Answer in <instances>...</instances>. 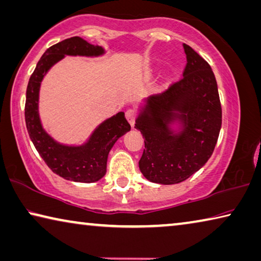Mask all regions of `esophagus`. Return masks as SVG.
Listing matches in <instances>:
<instances>
[{"mask_svg":"<svg viewBox=\"0 0 261 261\" xmlns=\"http://www.w3.org/2000/svg\"><path fill=\"white\" fill-rule=\"evenodd\" d=\"M125 117L127 121H129V123L131 124V126H134L136 118H137V113H136V110H134V109H127L125 111Z\"/></svg>","mask_w":261,"mask_h":261,"instance_id":"1","label":"esophagus"}]
</instances>
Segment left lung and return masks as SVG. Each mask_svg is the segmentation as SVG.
<instances>
[{"instance_id": "8db88e82", "label": "left lung", "mask_w": 261, "mask_h": 261, "mask_svg": "<svg viewBox=\"0 0 261 261\" xmlns=\"http://www.w3.org/2000/svg\"><path fill=\"white\" fill-rule=\"evenodd\" d=\"M187 64L182 77L166 92L152 95L136 121L145 143L139 169L152 182H182L212 156L222 125L217 82L210 65L184 44ZM179 119L184 130L174 135L168 124Z\"/></svg>"}]
</instances>
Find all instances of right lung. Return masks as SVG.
I'll return each mask as SVG.
<instances>
[{
  "mask_svg": "<svg viewBox=\"0 0 261 261\" xmlns=\"http://www.w3.org/2000/svg\"><path fill=\"white\" fill-rule=\"evenodd\" d=\"M103 48L80 37H71L48 47L31 74L27 88L25 123L36 150L53 173L76 182H95L106 174L109 151L121 136L130 131L124 113L103 122L82 146H66L57 143L43 130L38 115L40 82L49 67L67 56H100Z\"/></svg>",
  "mask_w": 261,
  "mask_h": 261,
  "instance_id": "obj_1",
  "label": "right lung"
}]
</instances>
